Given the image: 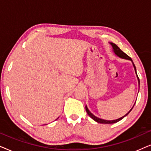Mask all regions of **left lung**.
Returning <instances> with one entry per match:
<instances>
[{"label":"left lung","mask_w":151,"mask_h":151,"mask_svg":"<svg viewBox=\"0 0 151 151\" xmlns=\"http://www.w3.org/2000/svg\"><path fill=\"white\" fill-rule=\"evenodd\" d=\"M111 45H112V47H113V51H114L115 53L117 55V56H119V58H124V59H127V60H130L132 61V59L131 58H130L127 54H126V53H125L124 52H123V51H122L121 49H119V47H117L116 45L114 44V43H113V42H111ZM132 62H133V61H132ZM133 65L134 69H135V73H136V74H137V71H136V67H135V65H134L133 63ZM137 79H138V82H139V77H138L137 74ZM133 108H132V109H131V110H130V111H129V112H128V113H127V114H126V115H124V116L122 117H120V118H119V119H115V120H111V121H109V120H105V119H102L98 118V117H96L94 115H93L92 113H91L89 111H88V109L87 107H86V106H85L86 113H87V114H88V115H89V117H91V118H92L93 119V120L97 122L101 123V124H113V123H116V122H119V120H121L122 119H123L124 117L125 116H127V115L128 114H129V113L130 112H131L132 109H133Z\"/></svg>","instance_id":"8db88e82"}]
</instances>
